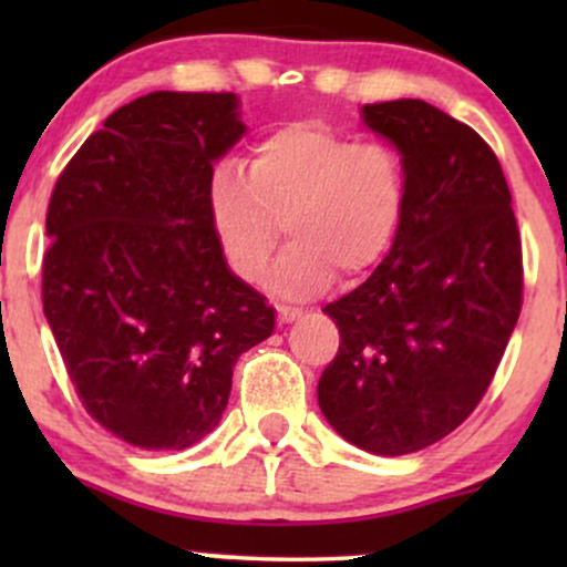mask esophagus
<instances>
[{"label": "esophagus", "mask_w": 567, "mask_h": 567, "mask_svg": "<svg viewBox=\"0 0 567 567\" xmlns=\"http://www.w3.org/2000/svg\"><path fill=\"white\" fill-rule=\"evenodd\" d=\"M303 311L301 309H296V306H277V320L279 322H292V320H298V317H301Z\"/></svg>", "instance_id": "34e87169"}]
</instances>
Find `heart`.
<instances>
[{
  "label": "heart",
  "mask_w": 567,
  "mask_h": 567,
  "mask_svg": "<svg viewBox=\"0 0 567 567\" xmlns=\"http://www.w3.org/2000/svg\"><path fill=\"white\" fill-rule=\"evenodd\" d=\"M408 171L386 141H354L317 122L279 127L252 146L247 178L220 167L210 184V220L237 277H264L282 226L296 243L279 258L271 288L309 296L341 269L379 264L400 234Z\"/></svg>",
  "instance_id": "1"
}]
</instances>
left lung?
<instances>
[{
    "label": "left lung",
    "instance_id": "left-lung-1",
    "mask_svg": "<svg viewBox=\"0 0 567 567\" xmlns=\"http://www.w3.org/2000/svg\"><path fill=\"white\" fill-rule=\"evenodd\" d=\"M402 154L408 207L392 250L324 306L341 333L317 400L360 451H424L464 424L496 373L523 306V245L496 154L419 97L362 106Z\"/></svg>",
    "mask_w": 567,
    "mask_h": 567
}]
</instances>
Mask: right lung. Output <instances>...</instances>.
Wrapping results in <instances>:
<instances>
[{
    "label": "right lung",
    "mask_w": 567,
    "mask_h": 567,
    "mask_svg": "<svg viewBox=\"0 0 567 567\" xmlns=\"http://www.w3.org/2000/svg\"><path fill=\"white\" fill-rule=\"evenodd\" d=\"M245 130L234 93L135 97L50 197L44 317L84 410L143 451L207 437L239 354L275 333L210 220L213 165Z\"/></svg>",
    "instance_id": "right-lung-1"
}]
</instances>
